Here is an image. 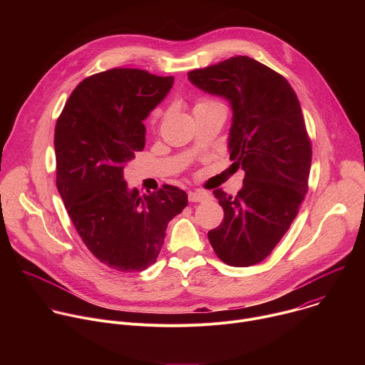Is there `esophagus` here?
Instances as JSON below:
<instances>
[{"label":"esophagus","instance_id":"esophagus-1","mask_svg":"<svg viewBox=\"0 0 365 365\" xmlns=\"http://www.w3.org/2000/svg\"><path fill=\"white\" fill-rule=\"evenodd\" d=\"M187 197H189V202H203V200L211 199V193H207L205 190H193V192H189Z\"/></svg>","mask_w":365,"mask_h":365}]
</instances>
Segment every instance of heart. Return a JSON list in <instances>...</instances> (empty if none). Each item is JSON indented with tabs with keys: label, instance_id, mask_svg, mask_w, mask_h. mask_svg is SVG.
Instances as JSON below:
<instances>
[{
	"label": "heart",
	"instance_id": "heart-1",
	"mask_svg": "<svg viewBox=\"0 0 365 365\" xmlns=\"http://www.w3.org/2000/svg\"><path fill=\"white\" fill-rule=\"evenodd\" d=\"M214 107H224L222 103L217 99H212V98H206V96H200L196 99L195 102V113L196 111H202V110H207V108H214ZM163 115V111L162 110H155L153 114H151V123H155L160 117Z\"/></svg>",
	"mask_w": 365,
	"mask_h": 365
}]
</instances>
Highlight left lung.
<instances>
[{"label":"left lung","instance_id":"8db88e82","mask_svg":"<svg viewBox=\"0 0 365 365\" xmlns=\"http://www.w3.org/2000/svg\"><path fill=\"white\" fill-rule=\"evenodd\" d=\"M187 78L231 103L230 159L245 172L235 196L214 190L224 221L207 238L225 264H257L287 232L307 192L312 147L299 99L280 73L248 56L190 71Z\"/></svg>","mask_w":365,"mask_h":365}]
</instances>
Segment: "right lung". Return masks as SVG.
Returning a JSON list of instances; mask_svg holds the SVG:
<instances>
[{"instance_id": "right-lung-1", "label": "right lung", "mask_w": 365, "mask_h": 365, "mask_svg": "<svg viewBox=\"0 0 365 365\" xmlns=\"http://www.w3.org/2000/svg\"><path fill=\"white\" fill-rule=\"evenodd\" d=\"M175 78L115 68L83 79L55 128L56 186L68 215L93 257L135 273L155 263L168 224L187 205L185 190L128 189L124 166L145 144L148 117Z\"/></svg>"}]
</instances>
